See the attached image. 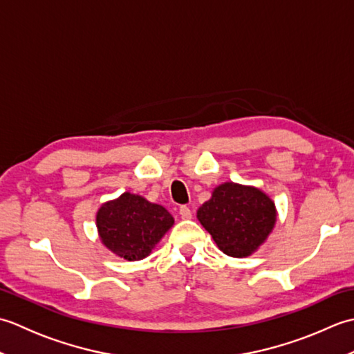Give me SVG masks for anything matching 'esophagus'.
<instances>
[{"mask_svg": "<svg viewBox=\"0 0 354 354\" xmlns=\"http://www.w3.org/2000/svg\"><path fill=\"white\" fill-rule=\"evenodd\" d=\"M179 216H181V219H184V221H189V219H192V212H190V208H189V207H185V205H183L181 208H179Z\"/></svg>", "mask_w": 354, "mask_h": 354, "instance_id": "esophagus-1", "label": "esophagus"}]
</instances>
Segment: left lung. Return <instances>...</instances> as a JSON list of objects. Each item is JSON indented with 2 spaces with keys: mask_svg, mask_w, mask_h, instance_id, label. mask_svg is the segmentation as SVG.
<instances>
[{
  "mask_svg": "<svg viewBox=\"0 0 354 354\" xmlns=\"http://www.w3.org/2000/svg\"><path fill=\"white\" fill-rule=\"evenodd\" d=\"M196 216L223 254L243 259L266 242L275 227L277 208L257 187L223 183Z\"/></svg>",
  "mask_w": 354,
  "mask_h": 354,
  "instance_id": "8db88e82",
  "label": "left lung"
}]
</instances>
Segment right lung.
Masks as SVG:
<instances>
[{
    "instance_id": "obj_1",
    "label": "right lung",
    "mask_w": 354,
    "mask_h": 354,
    "mask_svg": "<svg viewBox=\"0 0 354 354\" xmlns=\"http://www.w3.org/2000/svg\"><path fill=\"white\" fill-rule=\"evenodd\" d=\"M175 219L162 205L140 194L124 192L97 209L95 225L100 242L120 259H146Z\"/></svg>"
}]
</instances>
